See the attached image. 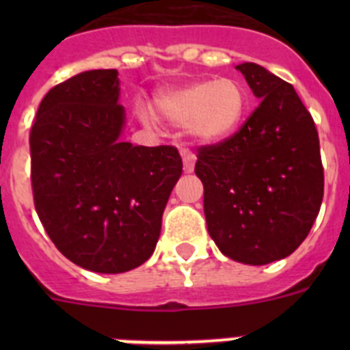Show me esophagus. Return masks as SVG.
Masks as SVG:
<instances>
[{
  "mask_svg": "<svg viewBox=\"0 0 350 350\" xmlns=\"http://www.w3.org/2000/svg\"><path fill=\"white\" fill-rule=\"evenodd\" d=\"M182 161H184V172L193 173L194 165H196V156L191 150H182Z\"/></svg>",
  "mask_w": 350,
  "mask_h": 350,
  "instance_id": "obj_1",
  "label": "esophagus"
}]
</instances>
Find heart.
Listing matches in <instances>:
<instances>
[{
    "label": "heart",
    "mask_w": 350,
    "mask_h": 350,
    "mask_svg": "<svg viewBox=\"0 0 350 350\" xmlns=\"http://www.w3.org/2000/svg\"><path fill=\"white\" fill-rule=\"evenodd\" d=\"M249 94L240 80L217 79L187 83L161 92L154 98V110L170 124L187 128L202 144H217L234 135L242 124ZM137 113L150 124V113L138 107Z\"/></svg>",
    "instance_id": "1"
}]
</instances>
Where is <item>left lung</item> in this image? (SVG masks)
I'll return each instance as SVG.
<instances>
[{
	"instance_id": "1",
	"label": "left lung",
	"mask_w": 350,
	"mask_h": 350,
	"mask_svg": "<svg viewBox=\"0 0 350 350\" xmlns=\"http://www.w3.org/2000/svg\"><path fill=\"white\" fill-rule=\"evenodd\" d=\"M242 71L259 107L233 137L198 148L206 228L222 254L268 265L310 233L324 194L319 135L291 83L256 63Z\"/></svg>"
}]
</instances>
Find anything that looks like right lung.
<instances>
[{
	"mask_svg": "<svg viewBox=\"0 0 350 350\" xmlns=\"http://www.w3.org/2000/svg\"><path fill=\"white\" fill-rule=\"evenodd\" d=\"M117 70H91L45 94L31 128V185L43 228L64 258L122 273L152 256L182 175L172 145L120 140Z\"/></svg>",
	"mask_w": 350,
	"mask_h": 350,
	"instance_id": "add662e5",
	"label": "right lung"
}]
</instances>
